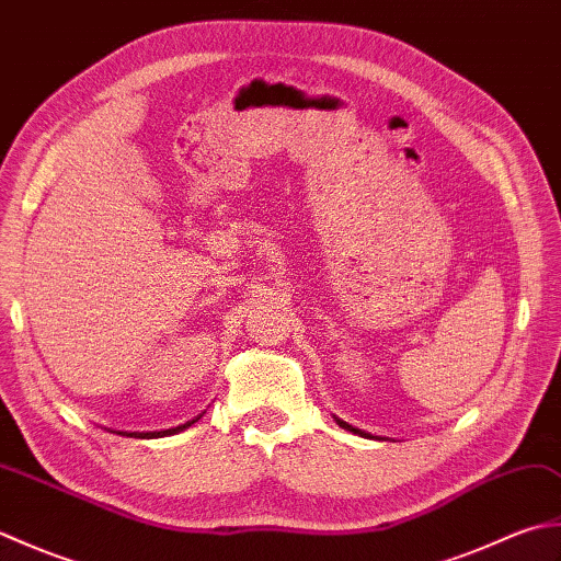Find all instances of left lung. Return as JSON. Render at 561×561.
I'll use <instances>...</instances> for the list:
<instances>
[{
    "instance_id": "left-lung-1",
    "label": "left lung",
    "mask_w": 561,
    "mask_h": 561,
    "mask_svg": "<svg viewBox=\"0 0 561 561\" xmlns=\"http://www.w3.org/2000/svg\"><path fill=\"white\" fill-rule=\"evenodd\" d=\"M335 420H337V416H335ZM337 424H340L342 428H347V432H354V434H359V436H366V438H374L371 434H364V432H362V428H354L352 424H347V422H342V420H337Z\"/></svg>"
}]
</instances>
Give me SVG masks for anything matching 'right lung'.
<instances>
[{
  "mask_svg": "<svg viewBox=\"0 0 561 561\" xmlns=\"http://www.w3.org/2000/svg\"><path fill=\"white\" fill-rule=\"evenodd\" d=\"M202 416V414H199ZM199 416H195V420H190V422H185V424H181V426H175V428H165V432H147V434H139V432H133V434H127V436H133V438H159V436H169V434H178V432H183V428H187V426H193Z\"/></svg>",
  "mask_w": 561,
  "mask_h": 561,
  "instance_id": "add662e5",
  "label": "right lung"
}]
</instances>
